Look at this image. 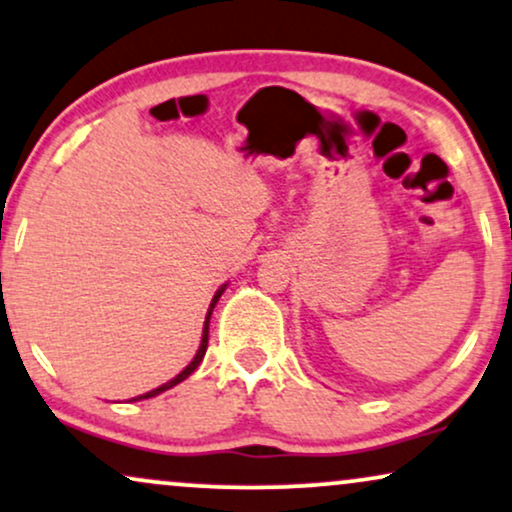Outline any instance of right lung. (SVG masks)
Segmentation results:
<instances>
[{
  "label": "right lung",
  "instance_id": "add662e5",
  "mask_svg": "<svg viewBox=\"0 0 512 512\" xmlns=\"http://www.w3.org/2000/svg\"><path fill=\"white\" fill-rule=\"evenodd\" d=\"M223 289L225 287H220L218 292H216V296H213V301H211V308H208V315H206V323H204V334H201V346H199V351H197V356H194V361L187 365L185 370L180 372L178 377H173V380L170 382H166L163 384V387H159V389H154V391H147V394H142V396H137L135 401H140V399H151V396H156V394H161V391H166V389H170V387H175V384H180L182 380H187L189 375H192L194 370L199 368V363H201V358H204V353H206V346H208V320H211V313H213V308H216V304H218V299H220V294H223Z\"/></svg>",
  "mask_w": 512,
  "mask_h": 512
}]
</instances>
